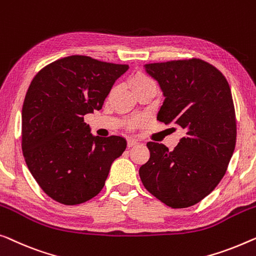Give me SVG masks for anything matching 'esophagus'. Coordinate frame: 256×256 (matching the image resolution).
I'll use <instances>...</instances> for the list:
<instances>
[{
    "mask_svg": "<svg viewBox=\"0 0 256 256\" xmlns=\"http://www.w3.org/2000/svg\"><path fill=\"white\" fill-rule=\"evenodd\" d=\"M127 144H128L129 148H132V146H136V144H138V142H137V140H134V138H128L127 140Z\"/></svg>",
    "mask_w": 256,
    "mask_h": 256,
    "instance_id": "1",
    "label": "esophagus"
}]
</instances>
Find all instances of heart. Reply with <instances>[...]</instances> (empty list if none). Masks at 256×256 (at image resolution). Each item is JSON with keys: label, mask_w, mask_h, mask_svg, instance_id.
I'll use <instances>...</instances> for the list:
<instances>
[{"label": "heart", "mask_w": 256, "mask_h": 256, "mask_svg": "<svg viewBox=\"0 0 256 256\" xmlns=\"http://www.w3.org/2000/svg\"><path fill=\"white\" fill-rule=\"evenodd\" d=\"M129 84H130L132 90L135 91V94H137L138 91L146 90V88H154V90L157 88V84H156L154 80L151 78L149 75H146V72H135L134 75L129 78ZM140 119H132L129 122V124H130L132 127H135V126L140 124Z\"/></svg>", "instance_id": "b5f03b06"}]
</instances>
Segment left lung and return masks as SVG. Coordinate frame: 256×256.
<instances>
[{"instance_id":"8db88e82","label":"left lung","mask_w":256,"mask_h":256,"mask_svg":"<svg viewBox=\"0 0 256 256\" xmlns=\"http://www.w3.org/2000/svg\"><path fill=\"white\" fill-rule=\"evenodd\" d=\"M144 66L165 97L157 120L174 124L182 137L172 151L148 142L150 158L140 168V178L146 190L166 206L188 208L216 188L234 151L231 88L220 70L200 58Z\"/></svg>"}]
</instances>
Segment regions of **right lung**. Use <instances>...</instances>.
<instances>
[{"instance_id":"1","label":"right lung","mask_w":256,"mask_h":256,"mask_svg":"<svg viewBox=\"0 0 256 256\" xmlns=\"http://www.w3.org/2000/svg\"><path fill=\"white\" fill-rule=\"evenodd\" d=\"M127 64L72 55L34 76L22 110V149L40 188L58 203L86 202L102 190L124 137L94 136L84 116L102 110Z\"/></svg>"}]
</instances>
